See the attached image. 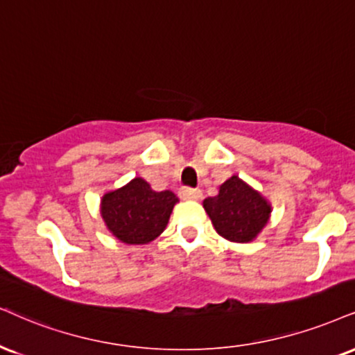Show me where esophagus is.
Masks as SVG:
<instances>
[{
    "label": "esophagus",
    "mask_w": 355,
    "mask_h": 355,
    "mask_svg": "<svg viewBox=\"0 0 355 355\" xmlns=\"http://www.w3.org/2000/svg\"><path fill=\"white\" fill-rule=\"evenodd\" d=\"M179 196H181V199L186 200H198L202 198V192L199 189H192V187H181L179 189Z\"/></svg>",
    "instance_id": "1"
}]
</instances>
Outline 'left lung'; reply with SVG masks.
<instances>
[{"label":"left lung","instance_id":"left-lung-1","mask_svg":"<svg viewBox=\"0 0 355 355\" xmlns=\"http://www.w3.org/2000/svg\"><path fill=\"white\" fill-rule=\"evenodd\" d=\"M204 209L217 234L239 243L252 242L266 225L271 212L270 204L237 176L227 179L216 198L205 199Z\"/></svg>","mask_w":355,"mask_h":355}]
</instances>
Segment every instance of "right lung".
<instances>
[{
	"label": "right lung",
	"instance_id": "right-lung-1",
	"mask_svg": "<svg viewBox=\"0 0 355 355\" xmlns=\"http://www.w3.org/2000/svg\"><path fill=\"white\" fill-rule=\"evenodd\" d=\"M178 200L173 191L156 192L143 178H135L121 189L103 196L102 217L123 243H148L166 229Z\"/></svg>",
	"mask_w": 355,
	"mask_h": 355
}]
</instances>
